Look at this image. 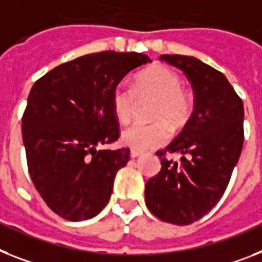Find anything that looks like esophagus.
<instances>
[{
  "label": "esophagus",
  "instance_id": "34e87169",
  "mask_svg": "<svg viewBox=\"0 0 262 262\" xmlns=\"http://www.w3.org/2000/svg\"><path fill=\"white\" fill-rule=\"evenodd\" d=\"M129 155H131V158H138L142 155V152H140V151H136V150H131Z\"/></svg>",
  "mask_w": 262,
  "mask_h": 262
}]
</instances>
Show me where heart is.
I'll list each match as a JSON object with an SVG mask.
<instances>
[{
    "mask_svg": "<svg viewBox=\"0 0 262 262\" xmlns=\"http://www.w3.org/2000/svg\"><path fill=\"white\" fill-rule=\"evenodd\" d=\"M178 73L165 66H155L138 75L135 87L118 84L112 91V110L120 123H128L134 116L138 95L154 96L152 123H135L122 133V143L136 151H144L167 143L171 126L179 127L187 120L191 101Z\"/></svg>",
    "mask_w": 262,
    "mask_h": 262,
    "instance_id": "b5f03b06",
    "label": "heart"
}]
</instances>
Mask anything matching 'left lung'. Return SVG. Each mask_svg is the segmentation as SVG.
Segmentation results:
<instances>
[{"label": "left lung", "instance_id": "8db88e82", "mask_svg": "<svg viewBox=\"0 0 262 262\" xmlns=\"http://www.w3.org/2000/svg\"><path fill=\"white\" fill-rule=\"evenodd\" d=\"M185 73L194 91V111L161 157L162 168L146 183L148 210L162 221L189 225L221 200L244 144V104L224 73L193 56L162 55ZM181 152V162L163 155Z\"/></svg>", "mask_w": 262, "mask_h": 262}]
</instances>
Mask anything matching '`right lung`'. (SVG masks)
I'll return each mask as SVG.
<instances>
[{"mask_svg": "<svg viewBox=\"0 0 262 262\" xmlns=\"http://www.w3.org/2000/svg\"><path fill=\"white\" fill-rule=\"evenodd\" d=\"M151 62L143 53L105 51L56 67L37 80L23 116V140L34 187L68 221L100 213L111 198L128 148L103 150L119 138L112 91Z\"/></svg>", "mask_w": 262, "mask_h": 262, "instance_id": "right-lung-1", "label": "right lung"}]
</instances>
